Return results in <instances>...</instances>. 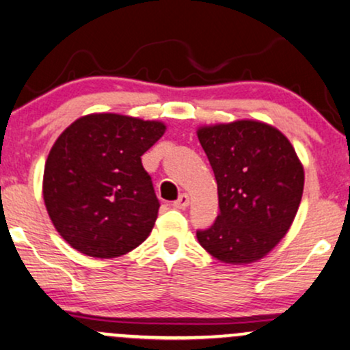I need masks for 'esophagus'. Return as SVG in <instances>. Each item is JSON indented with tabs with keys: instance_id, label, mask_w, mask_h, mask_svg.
Returning a JSON list of instances; mask_svg holds the SVG:
<instances>
[{
	"instance_id": "34e87169",
	"label": "esophagus",
	"mask_w": 350,
	"mask_h": 350,
	"mask_svg": "<svg viewBox=\"0 0 350 350\" xmlns=\"http://www.w3.org/2000/svg\"><path fill=\"white\" fill-rule=\"evenodd\" d=\"M189 205V196L187 193H180L178 197V200L172 202V207L174 208H179V210H184Z\"/></svg>"
}]
</instances>
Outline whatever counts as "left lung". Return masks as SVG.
<instances>
[{"mask_svg": "<svg viewBox=\"0 0 350 350\" xmlns=\"http://www.w3.org/2000/svg\"><path fill=\"white\" fill-rule=\"evenodd\" d=\"M199 142L217 179L220 213L197 239L228 264L254 262L285 237L300 205L303 166L284 133L256 120L204 127Z\"/></svg>", "mask_w": 350, "mask_h": 350, "instance_id": "left-lung-1", "label": "left lung"}]
</instances>
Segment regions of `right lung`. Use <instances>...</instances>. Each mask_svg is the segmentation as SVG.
<instances>
[{"instance_id": "1", "label": "right lung", "mask_w": 350, "mask_h": 350, "mask_svg": "<svg viewBox=\"0 0 350 350\" xmlns=\"http://www.w3.org/2000/svg\"><path fill=\"white\" fill-rule=\"evenodd\" d=\"M164 124L91 113L57 138L44 171V200L55 228L91 258H117L148 238L159 200L142 154Z\"/></svg>"}]
</instances>
